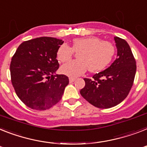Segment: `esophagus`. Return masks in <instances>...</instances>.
I'll list each match as a JSON object with an SVG mask.
<instances>
[{
  "label": "esophagus",
  "instance_id": "esophagus-1",
  "mask_svg": "<svg viewBox=\"0 0 147 147\" xmlns=\"http://www.w3.org/2000/svg\"><path fill=\"white\" fill-rule=\"evenodd\" d=\"M76 81V78H69V82L70 83H72Z\"/></svg>",
  "mask_w": 147,
  "mask_h": 147
}]
</instances>
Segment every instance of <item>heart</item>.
Wrapping results in <instances>:
<instances>
[{"mask_svg":"<svg viewBox=\"0 0 147 147\" xmlns=\"http://www.w3.org/2000/svg\"><path fill=\"white\" fill-rule=\"evenodd\" d=\"M78 52V59L63 65L60 71L71 78L84 74L89 68L91 72H98L108 66L115 56V49L112 43L102 41L98 37L90 36L74 39L72 45H64L59 47L57 58L59 62L65 63L71 59L74 52Z\"/></svg>","mask_w":147,"mask_h":147,"instance_id":"obj_1","label":"heart"}]
</instances>
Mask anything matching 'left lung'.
Returning <instances> with one entry per match:
<instances>
[{
    "label": "left lung",
    "instance_id": "1",
    "mask_svg": "<svg viewBox=\"0 0 147 147\" xmlns=\"http://www.w3.org/2000/svg\"><path fill=\"white\" fill-rule=\"evenodd\" d=\"M117 58L104 71L84 78L85 86L80 94L86 100L100 109H109L119 104L129 94L135 77L136 61L127 42L114 37Z\"/></svg>",
    "mask_w": 147,
    "mask_h": 147
}]
</instances>
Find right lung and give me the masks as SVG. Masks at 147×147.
I'll list each match as a JSON object with an SVG mask.
<instances>
[{
    "instance_id": "right-lung-1",
    "label": "right lung",
    "mask_w": 147,
    "mask_h": 147,
    "mask_svg": "<svg viewBox=\"0 0 147 147\" xmlns=\"http://www.w3.org/2000/svg\"><path fill=\"white\" fill-rule=\"evenodd\" d=\"M63 40L40 37L22 42L10 63L12 84L18 97L28 107L45 110L61 100L69 78L57 75L58 49Z\"/></svg>"
}]
</instances>
